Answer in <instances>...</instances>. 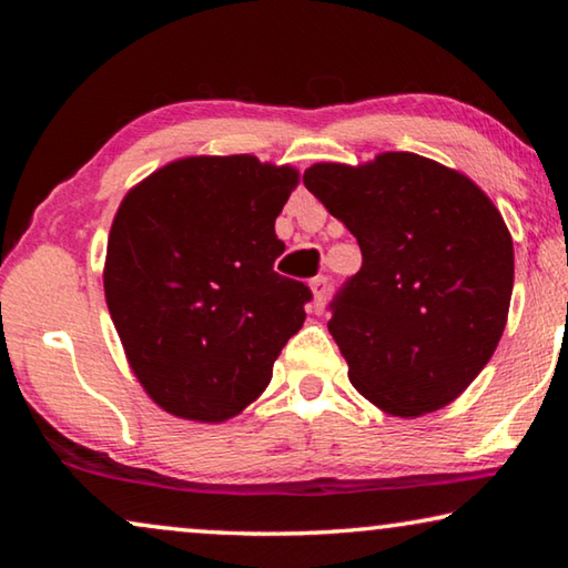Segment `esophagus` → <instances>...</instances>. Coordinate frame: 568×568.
I'll return each mask as SVG.
<instances>
[{
	"label": "esophagus",
	"mask_w": 568,
	"mask_h": 568,
	"mask_svg": "<svg viewBox=\"0 0 568 568\" xmlns=\"http://www.w3.org/2000/svg\"><path fill=\"white\" fill-rule=\"evenodd\" d=\"M313 287V311L321 313L325 307V301H328V293H331V281L328 277H315L311 283Z\"/></svg>",
	"instance_id": "obj_1"
}]
</instances>
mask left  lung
Listing matches in <instances>:
<instances>
[{
  "label": "left lung",
  "mask_w": 568,
  "mask_h": 568,
  "mask_svg": "<svg viewBox=\"0 0 568 568\" xmlns=\"http://www.w3.org/2000/svg\"><path fill=\"white\" fill-rule=\"evenodd\" d=\"M303 182L363 253L328 305L351 383L393 416L444 408L506 328L514 243L501 213L466 175L413 152L321 162Z\"/></svg>",
  "instance_id": "8db88e82"
}]
</instances>
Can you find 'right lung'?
<instances>
[{
    "mask_svg": "<svg viewBox=\"0 0 568 568\" xmlns=\"http://www.w3.org/2000/svg\"><path fill=\"white\" fill-rule=\"evenodd\" d=\"M295 182L253 155L187 158L122 200L104 297L134 376L172 416H237L301 331L311 287L273 267Z\"/></svg>",
    "mask_w": 568,
    "mask_h": 568,
    "instance_id": "right-lung-1",
    "label": "right lung"
}]
</instances>
